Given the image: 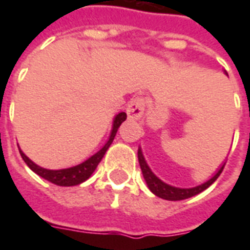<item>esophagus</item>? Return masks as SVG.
<instances>
[{
    "label": "esophagus",
    "instance_id": "34e87169",
    "mask_svg": "<svg viewBox=\"0 0 250 250\" xmlns=\"http://www.w3.org/2000/svg\"><path fill=\"white\" fill-rule=\"evenodd\" d=\"M145 108H146V100H145V98L138 96V98L132 99L130 104H128L127 115H128L130 119H141L143 114H145Z\"/></svg>",
    "mask_w": 250,
    "mask_h": 250
}]
</instances>
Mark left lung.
I'll use <instances>...</instances> for the list:
<instances>
[{
    "label": "left lung",
    "mask_w": 250,
    "mask_h": 250,
    "mask_svg": "<svg viewBox=\"0 0 250 250\" xmlns=\"http://www.w3.org/2000/svg\"><path fill=\"white\" fill-rule=\"evenodd\" d=\"M138 159H139V165H141L142 173H143V177H145V181H146L147 186L151 190L152 193L155 194L157 197L163 199H167V201H181V199H186L193 197V195H197L201 191H204L206 188H209L210 185L214 182L215 179L220 177V174L222 173V170L225 167V163L220 167V170L214 174V177H211L209 181H206L205 184L199 185V186H195V188H174V186H170V185L165 184L161 179L158 178L155 174L152 173L150 167L147 166L146 161L143 158V154H142V150L139 148L138 150Z\"/></svg>",
    "instance_id": "obj_1"
}]
</instances>
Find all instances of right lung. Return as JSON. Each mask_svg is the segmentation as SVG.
I'll use <instances>...</instances> for the list:
<instances>
[{"instance_id":"add662e5","label":"right lung","mask_w":250,"mask_h":250,"mask_svg":"<svg viewBox=\"0 0 250 250\" xmlns=\"http://www.w3.org/2000/svg\"><path fill=\"white\" fill-rule=\"evenodd\" d=\"M125 119H127L125 112H120V114L116 115L114 119V125H112V131H111L109 139L104 145L103 148L99 150L96 154H93L91 158H88L87 161H84L83 163L77 165V166H73V167L62 168V170H48V168H42L40 166H37L36 163L32 162L21 150H20V154H21V157L24 159V162L29 166L30 170H33L37 175H40V177H42L46 181H49L52 184L57 185V186H75V185H80L84 181H87L91 177V174L95 171V168L98 167L102 158L104 157L105 151L108 150V147L111 146V143L114 141L116 131H118L120 125Z\"/></svg>"}]
</instances>
